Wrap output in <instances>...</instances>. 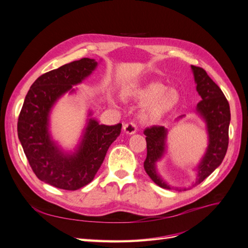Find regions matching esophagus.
I'll return each instance as SVG.
<instances>
[{"label": "esophagus", "mask_w": 248, "mask_h": 248, "mask_svg": "<svg viewBox=\"0 0 248 248\" xmlns=\"http://www.w3.org/2000/svg\"><path fill=\"white\" fill-rule=\"evenodd\" d=\"M123 131L127 134H134L137 132V124L134 122H129V123L124 124Z\"/></svg>", "instance_id": "esophagus-1"}]
</instances>
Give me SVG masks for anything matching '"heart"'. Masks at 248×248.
<instances>
[{"label": "heart", "mask_w": 248, "mask_h": 248, "mask_svg": "<svg viewBox=\"0 0 248 248\" xmlns=\"http://www.w3.org/2000/svg\"><path fill=\"white\" fill-rule=\"evenodd\" d=\"M129 96L141 102L148 101L144 115L149 119L160 118L174 108L179 100V95L174 89H166V86L159 81H151L134 89Z\"/></svg>", "instance_id": "b5f03b06"}]
</instances>
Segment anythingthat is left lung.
Returning <instances> with one entry per match:
<instances>
[{
	"mask_svg": "<svg viewBox=\"0 0 248 248\" xmlns=\"http://www.w3.org/2000/svg\"><path fill=\"white\" fill-rule=\"evenodd\" d=\"M191 68L197 82V91L202 98L197 106V111L205 119L209 134L207 152L198 168L196 184H199L211 175L217 167L220 166L226 156L229 146L231 112L226 96L207 72L201 67L193 65H191ZM144 134L147 141V157L144 161L145 170L154 183L162 188L171 189V187L162 181L156 174L155 170V162L160 159L166 148L167 130L163 126L153 125L147 127L144 130Z\"/></svg>",
	"mask_w": 248,
	"mask_h": 248,
	"instance_id": "left-lung-1",
	"label": "left lung"
}]
</instances>
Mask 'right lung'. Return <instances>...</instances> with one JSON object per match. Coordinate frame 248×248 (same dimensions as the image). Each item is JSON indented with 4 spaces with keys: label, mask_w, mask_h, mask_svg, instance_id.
<instances>
[{
    "label": "right lung",
    "mask_w": 248,
    "mask_h": 248,
    "mask_svg": "<svg viewBox=\"0 0 248 248\" xmlns=\"http://www.w3.org/2000/svg\"><path fill=\"white\" fill-rule=\"evenodd\" d=\"M96 66L95 60L82 58L42 74L30 88L19 112L17 134L30 167L39 180L60 189L77 190L91 182L109 146L121 133V123L99 125L90 119L81 144L73 155H64L49 138L51 107Z\"/></svg>",
    "instance_id": "right-lung-1"
}]
</instances>
